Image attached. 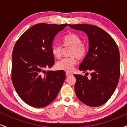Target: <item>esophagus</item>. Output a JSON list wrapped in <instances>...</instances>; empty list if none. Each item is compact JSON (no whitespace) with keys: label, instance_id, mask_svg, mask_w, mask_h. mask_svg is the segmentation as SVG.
<instances>
[{"label":"esophagus","instance_id":"esophagus-1","mask_svg":"<svg viewBox=\"0 0 127 127\" xmlns=\"http://www.w3.org/2000/svg\"><path fill=\"white\" fill-rule=\"evenodd\" d=\"M73 74L72 73H70V72H66L65 73V75H66V76H72Z\"/></svg>","mask_w":127,"mask_h":127}]
</instances>
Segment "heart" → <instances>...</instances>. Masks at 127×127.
I'll use <instances>...</instances> for the list:
<instances>
[{
  "label": "heart",
  "instance_id": "b5f03b06",
  "mask_svg": "<svg viewBox=\"0 0 127 127\" xmlns=\"http://www.w3.org/2000/svg\"><path fill=\"white\" fill-rule=\"evenodd\" d=\"M63 43L64 47H72L69 51V57L64 58L56 63L57 69L65 72H71L77 63V58L80 60L84 59L87 55V48L83 44L82 40L79 36L70 33L65 35L63 39ZM51 52L54 57L60 59L62 55V46L59 44L52 45Z\"/></svg>",
  "mask_w": 127,
  "mask_h": 127
}]
</instances>
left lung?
Wrapping results in <instances>:
<instances>
[{
  "instance_id": "left-lung-1",
  "label": "left lung",
  "mask_w": 127,
  "mask_h": 127,
  "mask_svg": "<svg viewBox=\"0 0 127 127\" xmlns=\"http://www.w3.org/2000/svg\"><path fill=\"white\" fill-rule=\"evenodd\" d=\"M88 35L89 49L79 70L85 75H76L75 91L79 100L88 106L106 103L117 87L120 77V54L117 44L104 30L90 24H68ZM91 72V80L86 77Z\"/></svg>"
}]
</instances>
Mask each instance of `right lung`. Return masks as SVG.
<instances>
[{"instance_id": "1", "label": "right lung", "mask_w": 127, "mask_h": 127, "mask_svg": "<svg viewBox=\"0 0 127 127\" xmlns=\"http://www.w3.org/2000/svg\"><path fill=\"white\" fill-rule=\"evenodd\" d=\"M67 26L36 24L26 30L14 45L11 79L19 97L29 106H48L62 88L65 78L64 71L46 72L45 68L54 64L52 41Z\"/></svg>"}]
</instances>
